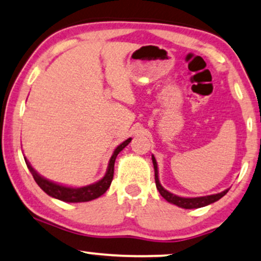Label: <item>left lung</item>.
<instances>
[{
  "label": "left lung",
  "mask_w": 261,
  "mask_h": 261,
  "mask_svg": "<svg viewBox=\"0 0 261 261\" xmlns=\"http://www.w3.org/2000/svg\"><path fill=\"white\" fill-rule=\"evenodd\" d=\"M152 162H153V166H154V176H155L156 190L159 191V193L162 194V197L165 200H168V202L171 203V204H175V205L180 206V208H184V209L202 208V206L209 205V204L214 203V202H216V200L222 198V197H224L225 194L228 192V188H227V190L222 191V192H220V193L210 194V196H204V197H194V198H186V197L176 196V194H174V193L169 192V191H166L165 188L161 185V182H159L158 164H156L154 155H152Z\"/></svg>",
  "instance_id": "left-lung-1"
}]
</instances>
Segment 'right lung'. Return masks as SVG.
<instances>
[{"label": "right lung", "mask_w": 261, "mask_h": 261, "mask_svg": "<svg viewBox=\"0 0 261 261\" xmlns=\"http://www.w3.org/2000/svg\"><path fill=\"white\" fill-rule=\"evenodd\" d=\"M131 142V139H127L126 141L119 144L117 148L114 149L113 154L109 159L108 168H107L106 175L100 178L99 181L95 182V184L89 185V186L84 187H69V186H63V185L56 184V182L49 181L45 178L43 176L37 172L33 166L30 165V163L25 159V163H27L28 169H29L31 175H33L34 180L36 181V184L41 187V190L43 192H46L48 196L53 197V198L63 200V202L68 203H81V202H90V200L98 198V197L102 196L103 193H106V191L108 190L109 186H111L113 175H114V163L115 159H117V155L119 152H121L125 147L127 146L128 143Z\"/></svg>", "instance_id": "right-lung-1"}]
</instances>
